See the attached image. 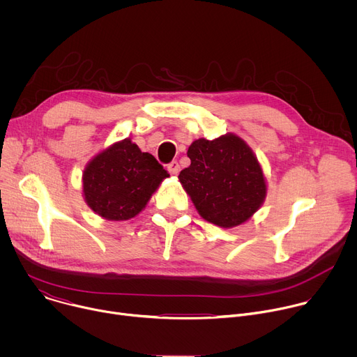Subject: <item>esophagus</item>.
Returning <instances> with one entry per match:
<instances>
[{"mask_svg":"<svg viewBox=\"0 0 357 357\" xmlns=\"http://www.w3.org/2000/svg\"><path fill=\"white\" fill-rule=\"evenodd\" d=\"M168 171L171 175H176L179 172V164L178 161H172L169 165H168Z\"/></svg>","mask_w":357,"mask_h":357,"instance_id":"esophagus-1","label":"esophagus"}]
</instances>
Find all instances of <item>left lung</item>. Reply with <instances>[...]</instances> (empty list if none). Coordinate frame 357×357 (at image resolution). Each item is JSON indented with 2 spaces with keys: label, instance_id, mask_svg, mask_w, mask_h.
<instances>
[{
  "label": "left lung",
  "instance_id": "left-lung-1",
  "mask_svg": "<svg viewBox=\"0 0 357 357\" xmlns=\"http://www.w3.org/2000/svg\"><path fill=\"white\" fill-rule=\"evenodd\" d=\"M188 157L190 165L178 178L205 220L234 227L263 205L267 186L261 167L240 137L199 138L190 144Z\"/></svg>",
  "mask_w": 357,
  "mask_h": 357
}]
</instances>
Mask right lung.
Returning a JSON list of instances; mask_svg holds the SVG:
<instances>
[{
  "instance_id": "right-lung-1",
  "label": "right lung",
  "mask_w": 357,
  "mask_h": 357,
  "mask_svg": "<svg viewBox=\"0 0 357 357\" xmlns=\"http://www.w3.org/2000/svg\"><path fill=\"white\" fill-rule=\"evenodd\" d=\"M169 174L130 138L96 155L83 172L86 203L107 220H128L146 205Z\"/></svg>"
}]
</instances>
